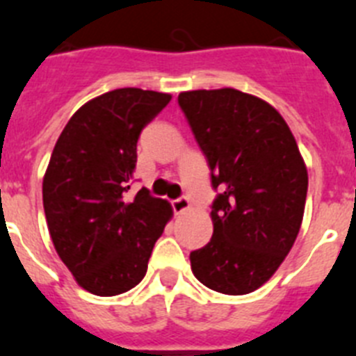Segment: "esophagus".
<instances>
[{"mask_svg":"<svg viewBox=\"0 0 356 356\" xmlns=\"http://www.w3.org/2000/svg\"><path fill=\"white\" fill-rule=\"evenodd\" d=\"M172 206H174V211L177 213V215H181V213H184V211H188V209H190V200L186 199V197H181V199H177V200H174V202H172Z\"/></svg>","mask_w":356,"mask_h":356,"instance_id":"obj_1","label":"esophagus"}]
</instances>
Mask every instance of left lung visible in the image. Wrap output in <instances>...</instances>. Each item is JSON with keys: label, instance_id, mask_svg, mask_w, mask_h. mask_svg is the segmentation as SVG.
<instances>
[{"label": "left lung", "instance_id": "left-lung-1", "mask_svg": "<svg viewBox=\"0 0 356 356\" xmlns=\"http://www.w3.org/2000/svg\"><path fill=\"white\" fill-rule=\"evenodd\" d=\"M179 105L220 193L213 236L190 254L215 292L243 296L267 283L301 229L308 172L292 131L268 102L233 88L179 95Z\"/></svg>", "mask_w": 356, "mask_h": 356}]
</instances>
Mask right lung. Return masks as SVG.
Wrapping results in <instances>:
<instances>
[{"instance_id":"obj_1","label":"right lung","mask_w":356,"mask_h":356,"mask_svg":"<svg viewBox=\"0 0 356 356\" xmlns=\"http://www.w3.org/2000/svg\"><path fill=\"white\" fill-rule=\"evenodd\" d=\"M172 95L122 88L84 104L58 136L42 179L55 251L80 286L109 298L145 277L154 243L174 216L147 188L129 195L143 127Z\"/></svg>"}]
</instances>
